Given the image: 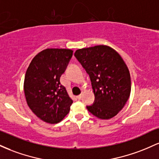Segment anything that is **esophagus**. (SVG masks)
<instances>
[{
	"instance_id": "34e87169",
	"label": "esophagus",
	"mask_w": 159,
	"mask_h": 159,
	"mask_svg": "<svg viewBox=\"0 0 159 159\" xmlns=\"http://www.w3.org/2000/svg\"><path fill=\"white\" fill-rule=\"evenodd\" d=\"M82 96H83V92H81V93L79 95V96H77V98H78V99H81V98H82Z\"/></svg>"
}]
</instances>
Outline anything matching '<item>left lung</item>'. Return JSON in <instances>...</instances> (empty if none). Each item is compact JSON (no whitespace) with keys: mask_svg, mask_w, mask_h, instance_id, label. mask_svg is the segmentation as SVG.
<instances>
[{"mask_svg":"<svg viewBox=\"0 0 159 159\" xmlns=\"http://www.w3.org/2000/svg\"><path fill=\"white\" fill-rule=\"evenodd\" d=\"M75 56L90 75L95 102L87 108L98 119L108 120L120 112L131 93V78L119 53L108 45L78 49Z\"/></svg>","mask_w":159,"mask_h":159,"instance_id":"left-lung-1","label":"left lung"}]
</instances>
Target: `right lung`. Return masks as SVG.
<instances>
[{"instance_id": "add662e5", "label": "right lung", "mask_w": 159, "mask_h": 159, "mask_svg": "<svg viewBox=\"0 0 159 159\" xmlns=\"http://www.w3.org/2000/svg\"><path fill=\"white\" fill-rule=\"evenodd\" d=\"M72 53L71 49L46 48L33 58L26 71L24 92L27 104L45 123L61 122L73 102L60 81Z\"/></svg>"}]
</instances>
